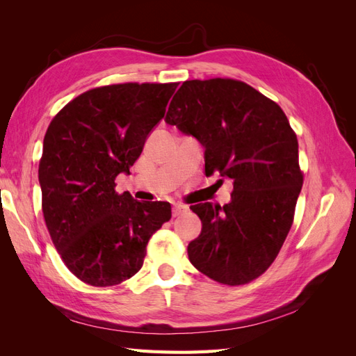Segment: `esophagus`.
Here are the masks:
<instances>
[{
    "label": "esophagus",
    "mask_w": 356,
    "mask_h": 356,
    "mask_svg": "<svg viewBox=\"0 0 356 356\" xmlns=\"http://www.w3.org/2000/svg\"><path fill=\"white\" fill-rule=\"evenodd\" d=\"M187 209H188V207H186V204L177 203V204H174V208H172V215H174V217H179V215L187 212Z\"/></svg>",
    "instance_id": "1"
}]
</instances>
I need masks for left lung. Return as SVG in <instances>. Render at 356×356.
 I'll return each mask as SVG.
<instances>
[{
  "label": "left lung",
  "instance_id": "left-lung-1",
  "mask_svg": "<svg viewBox=\"0 0 356 356\" xmlns=\"http://www.w3.org/2000/svg\"><path fill=\"white\" fill-rule=\"evenodd\" d=\"M166 123L202 143L207 175L233 179L230 203L190 207L202 221L191 264L215 282L250 284L272 266L294 221L303 186L296 132L275 101L233 79L184 81Z\"/></svg>",
  "mask_w": 356,
  "mask_h": 356
}]
</instances>
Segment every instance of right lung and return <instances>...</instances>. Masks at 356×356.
<instances>
[{
  "instance_id": "obj_1",
  "label": "right lung",
  "mask_w": 356,
  "mask_h": 356,
  "mask_svg": "<svg viewBox=\"0 0 356 356\" xmlns=\"http://www.w3.org/2000/svg\"><path fill=\"white\" fill-rule=\"evenodd\" d=\"M178 83H120L79 95L53 117L38 165L41 208L70 272L113 286L143 267L149 238L170 220L168 202L117 193Z\"/></svg>"
}]
</instances>
